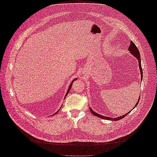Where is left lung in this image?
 Returning <instances> with one entry per match:
<instances>
[{
    "instance_id": "8db88e82",
    "label": "left lung",
    "mask_w": 157,
    "mask_h": 157,
    "mask_svg": "<svg viewBox=\"0 0 157 157\" xmlns=\"http://www.w3.org/2000/svg\"><path fill=\"white\" fill-rule=\"evenodd\" d=\"M128 50L130 51V53H131L133 56H135V57L137 59L138 62H139V69H140V74H141V79H140V80H142V79H143V69H142V67H141V61H140V52H139V51L137 47L136 46V44H134V43H133L132 41H130V47H129V48H128ZM139 100H140V98H139V100L137 101V102L136 103L135 107H134L133 108V109L138 105V103H139ZM89 109H90V111L91 112V113H92L94 116H96V117H98L101 118V119H108V120H112V121H117V120H119V119H121L124 118L125 116H127V114H128L130 113V112L132 111V110H130V112H128V113L127 114H124V115H123V116H121L117 117H115V118H111V117H109L101 116V115H100V114H98V113H95V112H94V111L91 109V107L89 108Z\"/></svg>"
}]
</instances>
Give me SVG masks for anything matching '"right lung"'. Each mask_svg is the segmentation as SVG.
Wrapping results in <instances>:
<instances>
[{
  "instance_id": "1",
  "label": "right lung",
  "mask_w": 157,
  "mask_h": 157,
  "mask_svg": "<svg viewBox=\"0 0 157 157\" xmlns=\"http://www.w3.org/2000/svg\"><path fill=\"white\" fill-rule=\"evenodd\" d=\"M75 80H77V78H75V79H74L73 81H72V82L71 83V84L70 85V86H69V88H68V91H67V93H66V96H65V97L67 96V94H68V93H69V91H70V89H71V86H72V84H73V82L75 81ZM65 97H64V98H65ZM61 109V108H60ZM59 110H60V109H59V110L58 111H57L56 112V113H55V114H54L53 115H54V114H57V113H58V112L59 111Z\"/></svg>"
}]
</instances>
